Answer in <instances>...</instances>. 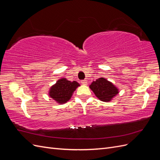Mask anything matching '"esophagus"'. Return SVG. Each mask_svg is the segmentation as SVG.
<instances>
[{"label":"esophagus","mask_w":160,"mask_h":160,"mask_svg":"<svg viewBox=\"0 0 160 160\" xmlns=\"http://www.w3.org/2000/svg\"><path fill=\"white\" fill-rule=\"evenodd\" d=\"M81 83L83 84V85H88V81L85 80H85H82L81 81Z\"/></svg>","instance_id":"1"}]
</instances>
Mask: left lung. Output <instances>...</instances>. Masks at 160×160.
I'll return each instance as SVG.
<instances>
[{
    "mask_svg": "<svg viewBox=\"0 0 160 160\" xmlns=\"http://www.w3.org/2000/svg\"><path fill=\"white\" fill-rule=\"evenodd\" d=\"M89 88L100 101L109 102L119 93V89L104 77H100L92 82Z\"/></svg>",
    "mask_w": 160,
    "mask_h": 160,
    "instance_id": "1",
    "label": "left lung"
}]
</instances>
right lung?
<instances>
[{
    "mask_svg": "<svg viewBox=\"0 0 160 160\" xmlns=\"http://www.w3.org/2000/svg\"><path fill=\"white\" fill-rule=\"evenodd\" d=\"M79 86V83L76 81H71L65 78H61L51 87L49 95L57 103L64 104L71 99L73 92Z\"/></svg>",
    "mask_w": 160,
    "mask_h": 160,
    "instance_id": "right-lung-1",
    "label": "right lung"
}]
</instances>
